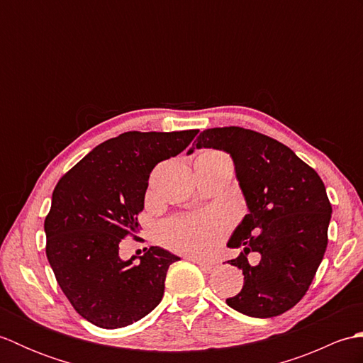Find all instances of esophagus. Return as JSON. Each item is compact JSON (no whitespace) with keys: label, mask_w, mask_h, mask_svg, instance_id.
<instances>
[{"label":"esophagus","mask_w":363,"mask_h":363,"mask_svg":"<svg viewBox=\"0 0 363 363\" xmlns=\"http://www.w3.org/2000/svg\"><path fill=\"white\" fill-rule=\"evenodd\" d=\"M191 260L196 262V264L199 265V268H201L204 273H211V272H212V268H213L212 262H209V260H201V259H191Z\"/></svg>","instance_id":"esophagus-1"}]
</instances>
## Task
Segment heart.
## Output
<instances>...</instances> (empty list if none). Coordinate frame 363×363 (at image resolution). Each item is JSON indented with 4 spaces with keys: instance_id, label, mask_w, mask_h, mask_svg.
<instances>
[{
    "instance_id": "b5f03b06",
    "label": "heart",
    "mask_w": 363,
    "mask_h": 363,
    "mask_svg": "<svg viewBox=\"0 0 363 363\" xmlns=\"http://www.w3.org/2000/svg\"><path fill=\"white\" fill-rule=\"evenodd\" d=\"M226 230V221L217 212H201L165 221L159 238L168 248L189 256H206L215 250Z\"/></svg>"
}]
</instances>
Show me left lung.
<instances>
[{"instance_id":"obj_1","label":"left lung","mask_w":363,"mask_h":363,"mask_svg":"<svg viewBox=\"0 0 363 363\" xmlns=\"http://www.w3.org/2000/svg\"><path fill=\"white\" fill-rule=\"evenodd\" d=\"M195 148L230 154L250 209L228 242L243 248L229 264L245 276L228 306L254 318L287 312L309 290L328 246L333 207L321 177L289 146L251 129H206L189 154ZM250 252L261 254L257 266Z\"/></svg>"}]
</instances>
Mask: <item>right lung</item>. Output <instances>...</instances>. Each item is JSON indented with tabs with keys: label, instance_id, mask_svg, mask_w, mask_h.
<instances>
[{
	"label": "right lung",
	"instance_id": "right-lung-1",
	"mask_svg": "<svg viewBox=\"0 0 363 363\" xmlns=\"http://www.w3.org/2000/svg\"><path fill=\"white\" fill-rule=\"evenodd\" d=\"M196 134L129 130L98 145L59 179L45 218L46 257L73 309L91 325H133L164 296L168 267L179 257L151 246L135 264L120 259V243L137 237L152 168Z\"/></svg>",
	"mask_w": 363,
	"mask_h": 363
}]
</instances>
